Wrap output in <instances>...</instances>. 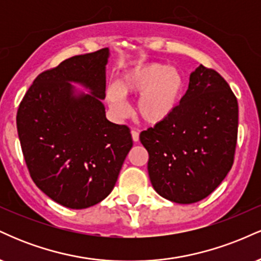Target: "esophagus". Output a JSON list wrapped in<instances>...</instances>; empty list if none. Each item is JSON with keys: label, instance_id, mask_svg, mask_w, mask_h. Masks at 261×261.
Masks as SVG:
<instances>
[{"label": "esophagus", "instance_id": "esophagus-1", "mask_svg": "<svg viewBox=\"0 0 261 261\" xmlns=\"http://www.w3.org/2000/svg\"><path fill=\"white\" fill-rule=\"evenodd\" d=\"M131 136H133V140L135 142H137L140 140V134L137 130H131Z\"/></svg>", "mask_w": 261, "mask_h": 261}]
</instances>
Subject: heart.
<instances>
[{"label": "heart", "mask_w": 261, "mask_h": 261, "mask_svg": "<svg viewBox=\"0 0 261 261\" xmlns=\"http://www.w3.org/2000/svg\"><path fill=\"white\" fill-rule=\"evenodd\" d=\"M184 73L163 62H149L125 72L108 91V101L116 115L126 114L122 95H140L137 116L146 124H161L176 112L184 97Z\"/></svg>", "instance_id": "obj_1"}]
</instances>
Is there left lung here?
I'll use <instances>...</instances> for the list:
<instances>
[{
  "mask_svg": "<svg viewBox=\"0 0 261 261\" xmlns=\"http://www.w3.org/2000/svg\"><path fill=\"white\" fill-rule=\"evenodd\" d=\"M237 136L234 93L217 71L200 65L176 112L140 135L154 190L176 203L205 199L232 168Z\"/></svg>",
  "mask_w": 261,
  "mask_h": 261,
  "instance_id": "8db88e82",
  "label": "left lung"
}]
</instances>
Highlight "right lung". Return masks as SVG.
I'll list each match as a JSON object with an SVG mask.
<instances>
[{
	"label": "right lung",
	"mask_w": 261,
	"mask_h": 261,
	"mask_svg": "<svg viewBox=\"0 0 261 261\" xmlns=\"http://www.w3.org/2000/svg\"><path fill=\"white\" fill-rule=\"evenodd\" d=\"M108 47L41 72L20 101L17 128L35 185L68 208H86L112 193L133 147L126 125L106 118ZM71 82L91 95H74Z\"/></svg>",
	"instance_id": "obj_1"
}]
</instances>
